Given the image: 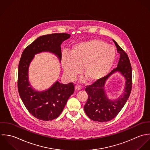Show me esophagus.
<instances>
[{"label":"esophagus","instance_id":"obj_1","mask_svg":"<svg viewBox=\"0 0 150 150\" xmlns=\"http://www.w3.org/2000/svg\"><path fill=\"white\" fill-rule=\"evenodd\" d=\"M82 89V87L79 85H76L75 86V90H80Z\"/></svg>","mask_w":150,"mask_h":150}]
</instances>
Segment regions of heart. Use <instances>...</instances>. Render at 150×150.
Returning <instances> with one entry per match:
<instances>
[{
  "label": "heart",
  "mask_w": 150,
  "mask_h": 150,
  "mask_svg": "<svg viewBox=\"0 0 150 150\" xmlns=\"http://www.w3.org/2000/svg\"><path fill=\"white\" fill-rule=\"evenodd\" d=\"M115 57L113 46L101 40H90L76 44L70 56L64 54L62 64L65 75L69 80L75 78L83 65V74L89 82H95L108 73Z\"/></svg>",
  "instance_id": "heart-1"
}]
</instances>
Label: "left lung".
<instances>
[{
    "mask_svg": "<svg viewBox=\"0 0 150 150\" xmlns=\"http://www.w3.org/2000/svg\"><path fill=\"white\" fill-rule=\"evenodd\" d=\"M113 41L120 54L117 67L85 88L88 98L84 106V110L88 117L94 121L104 122L113 120L125 105L132 90V71L129 57L118 44L114 40ZM115 71H119L125 77L126 83L123 94L118 99L112 100L107 98L104 85L106 80Z\"/></svg>",
    "mask_w": 150,
    "mask_h": 150,
    "instance_id": "8db88e82",
    "label": "left lung"
}]
</instances>
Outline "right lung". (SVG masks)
Returning a JSON list of instances; mask_svg holds the SVG:
<instances>
[{
	"mask_svg": "<svg viewBox=\"0 0 150 150\" xmlns=\"http://www.w3.org/2000/svg\"><path fill=\"white\" fill-rule=\"evenodd\" d=\"M70 35L56 33L38 38L23 51L18 64V90L28 111L38 120L49 121L57 118L62 112L68 99L74 93L73 83L62 84L57 81L48 90L33 89L28 81V67L34 55L43 52L55 54L61 60L60 45Z\"/></svg>",
	"mask_w": 150,
	"mask_h": 150,
	"instance_id": "right-lung-1",
	"label": "right lung"
}]
</instances>
